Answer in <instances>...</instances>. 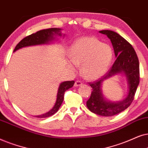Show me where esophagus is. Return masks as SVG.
Here are the masks:
<instances>
[{
	"label": "esophagus",
	"instance_id": "esophagus-1",
	"mask_svg": "<svg viewBox=\"0 0 148 148\" xmlns=\"http://www.w3.org/2000/svg\"><path fill=\"white\" fill-rule=\"evenodd\" d=\"M82 84V82L79 81V80H77V81L75 82V83H74V86H81Z\"/></svg>",
	"mask_w": 148,
	"mask_h": 148
}]
</instances>
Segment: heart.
<instances>
[{"mask_svg": "<svg viewBox=\"0 0 148 148\" xmlns=\"http://www.w3.org/2000/svg\"><path fill=\"white\" fill-rule=\"evenodd\" d=\"M68 68L76 72V66L81 65V72L88 80L97 79L109 69L113 58L110 45L102 43L95 37H83L76 40L69 49Z\"/></svg>", "mask_w": 148, "mask_h": 148, "instance_id": "b5f03b06", "label": "heart"}]
</instances>
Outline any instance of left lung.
Listing matches in <instances>:
<instances>
[{
	"label": "left lung",
	"mask_w": 148,
	"mask_h": 148,
	"mask_svg": "<svg viewBox=\"0 0 148 148\" xmlns=\"http://www.w3.org/2000/svg\"><path fill=\"white\" fill-rule=\"evenodd\" d=\"M99 32L106 34L110 38L117 59L107 74L97 81L89 83L92 91L90 98L86 101V106L90 112L98 115L112 116L124 111L133 102L139 83V63L133 47L121 35L108 29L99 31ZM119 73L125 75L127 79V95L120 102L108 101L104 97L102 90L103 82Z\"/></svg>",
	"instance_id": "1"
}]
</instances>
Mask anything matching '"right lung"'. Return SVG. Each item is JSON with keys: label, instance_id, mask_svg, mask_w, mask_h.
<instances>
[{"label": "right lung", "instance_id": "1", "mask_svg": "<svg viewBox=\"0 0 148 148\" xmlns=\"http://www.w3.org/2000/svg\"><path fill=\"white\" fill-rule=\"evenodd\" d=\"M62 29L57 28H49L42 29V30L36 32L34 34L29 35L24 38L22 39L17 46L15 47L14 49V52L18 50L19 49L23 48V47H30V46H36V45H47L51 43L53 40H54L56 38V36H62ZM74 84V81H65L62 82L60 84L58 90V94H57V99L56 103L52 109L49 110L46 113L41 114V115L35 116L37 118H47L50 117L53 115L58 111L60 109L61 105H62L64 98L65 91L69 88H72Z\"/></svg>", "mask_w": 148, "mask_h": 148}]
</instances>
